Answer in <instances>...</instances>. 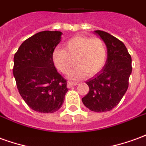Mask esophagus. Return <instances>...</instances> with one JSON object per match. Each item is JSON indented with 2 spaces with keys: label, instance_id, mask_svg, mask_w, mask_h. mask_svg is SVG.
Wrapping results in <instances>:
<instances>
[{
  "label": "esophagus",
  "instance_id": "obj_1",
  "mask_svg": "<svg viewBox=\"0 0 146 146\" xmlns=\"http://www.w3.org/2000/svg\"><path fill=\"white\" fill-rule=\"evenodd\" d=\"M77 84V83L76 82H71V81H69L68 84H67V86H68V88H73L74 86H76Z\"/></svg>",
  "mask_w": 146,
  "mask_h": 146
}]
</instances>
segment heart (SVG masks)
<instances>
[{
  "label": "heart",
  "mask_w": 146,
  "mask_h": 146,
  "mask_svg": "<svg viewBox=\"0 0 146 146\" xmlns=\"http://www.w3.org/2000/svg\"><path fill=\"white\" fill-rule=\"evenodd\" d=\"M106 59V48L100 38L78 36L66 43L65 49H55L53 61L58 70L68 73L71 68L77 65L70 74L71 79L78 80L85 74L92 76L102 69Z\"/></svg>",
  "instance_id": "b5f03b06"
}]
</instances>
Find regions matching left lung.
Listing matches in <instances>:
<instances>
[{
	"label": "left lung",
	"mask_w": 146,
	"mask_h": 146,
	"mask_svg": "<svg viewBox=\"0 0 146 146\" xmlns=\"http://www.w3.org/2000/svg\"><path fill=\"white\" fill-rule=\"evenodd\" d=\"M104 40L108 57L104 68L86 84L89 92L82 98L86 107L94 112L110 111L119 104L129 85L131 57L124 44L109 33L95 30Z\"/></svg>",
	"instance_id": "obj_1"
}]
</instances>
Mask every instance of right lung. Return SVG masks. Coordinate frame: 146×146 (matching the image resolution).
Wrapping results in <instances>:
<instances>
[{
	"instance_id": "right-lung-1",
	"label": "right lung",
	"mask_w": 146,
	"mask_h": 146,
	"mask_svg": "<svg viewBox=\"0 0 146 146\" xmlns=\"http://www.w3.org/2000/svg\"><path fill=\"white\" fill-rule=\"evenodd\" d=\"M59 31H42L27 39L14 56L18 91L28 106L39 113H54L62 107L69 91L67 80L58 73L53 61L60 42Z\"/></svg>"
}]
</instances>
